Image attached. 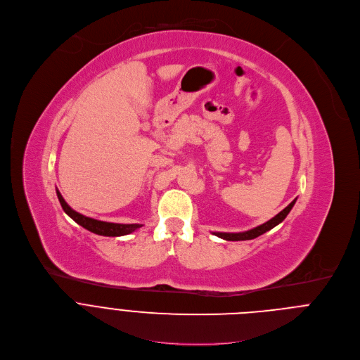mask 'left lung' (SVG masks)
Instances as JSON below:
<instances>
[{
    "instance_id": "left-lung-1",
    "label": "left lung",
    "mask_w": 360,
    "mask_h": 360,
    "mask_svg": "<svg viewBox=\"0 0 360 360\" xmlns=\"http://www.w3.org/2000/svg\"><path fill=\"white\" fill-rule=\"evenodd\" d=\"M295 203H296V199H295L289 206H286L281 213H278L275 217H272V219L268 220L266 223H264V224H261V226H258V227H255V229H251V230H248V231H244V233H213V234L217 236V237H220V238H223V240H227V241L254 240V238L262 236L264 233L272 230V229L276 227L279 223H282V221L286 219V216L290 213V210H292V207L295 206Z\"/></svg>"
}]
</instances>
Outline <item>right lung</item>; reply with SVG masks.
<instances>
[{"label":"right lung","instance_id":"add662e5","mask_svg":"<svg viewBox=\"0 0 360 360\" xmlns=\"http://www.w3.org/2000/svg\"><path fill=\"white\" fill-rule=\"evenodd\" d=\"M57 192V198L60 200V205L63 207V210L79 226H82L84 229H86L88 231L98 234V236H105V237H120V236H126L133 233L134 230L140 229L143 224H119V223H108V221H101V220H95L91 217H86L75 210H72L67 202L63 199L61 193L58 191Z\"/></svg>","mask_w":360,"mask_h":360}]
</instances>
